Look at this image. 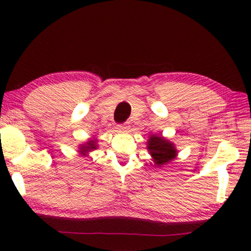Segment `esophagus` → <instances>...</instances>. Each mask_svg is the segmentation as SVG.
I'll list each match as a JSON object with an SVG mask.
<instances>
[{"label": "esophagus", "mask_w": 251, "mask_h": 251, "mask_svg": "<svg viewBox=\"0 0 251 251\" xmlns=\"http://www.w3.org/2000/svg\"><path fill=\"white\" fill-rule=\"evenodd\" d=\"M118 129L120 130V131H126V130L129 129V125L128 123H122V125L118 126Z\"/></svg>", "instance_id": "esophagus-1"}]
</instances>
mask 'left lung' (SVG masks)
<instances>
[{"label": "left lung", "instance_id": "obj_1", "mask_svg": "<svg viewBox=\"0 0 251 251\" xmlns=\"http://www.w3.org/2000/svg\"><path fill=\"white\" fill-rule=\"evenodd\" d=\"M147 151L152 157V166L161 168L170 163L178 155L176 145L163 136L151 135L147 140Z\"/></svg>", "mask_w": 251, "mask_h": 251}]
</instances>
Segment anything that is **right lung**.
I'll use <instances>...</instances> for the list:
<instances>
[{"instance_id":"add662e5","label":"right lung","mask_w":251,"mask_h":251,"mask_svg":"<svg viewBox=\"0 0 251 251\" xmlns=\"http://www.w3.org/2000/svg\"><path fill=\"white\" fill-rule=\"evenodd\" d=\"M97 149H98V139L96 138V137H92V138H89L87 142H84L83 144H80V145H78L77 152L80 153L81 156L88 157L89 153Z\"/></svg>"}]
</instances>
